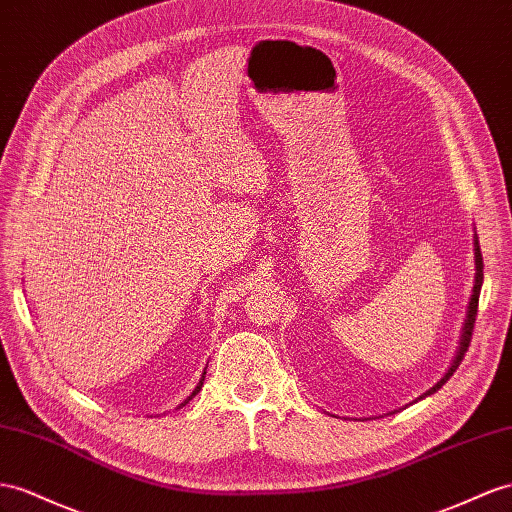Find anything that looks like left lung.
<instances>
[{
	"label": "left lung",
	"mask_w": 512,
	"mask_h": 512,
	"mask_svg": "<svg viewBox=\"0 0 512 512\" xmlns=\"http://www.w3.org/2000/svg\"><path fill=\"white\" fill-rule=\"evenodd\" d=\"M482 266H484V264H482L480 244H478V240H476V285H474V296H471L469 311H467V320H465V329H463L461 348H458V355H456V359H454V363H452V368L448 370V374H445L435 387L428 389V391L424 393V398L430 396V393H435L437 389H441L445 383L450 381V376L456 372L458 365H461V361H463V357H465V352H467V348H469V344H471V333H474V324H476V316H478V298H480V287H482Z\"/></svg>",
	"instance_id": "8db88e82"
}]
</instances>
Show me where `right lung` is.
<instances>
[{
    "label": "right lung",
    "mask_w": 512,
    "mask_h": 512,
    "mask_svg": "<svg viewBox=\"0 0 512 512\" xmlns=\"http://www.w3.org/2000/svg\"><path fill=\"white\" fill-rule=\"evenodd\" d=\"M203 381H205V376L201 378V383H199V385H196V389L192 391V396H196V393H199V391H201V387H203ZM192 396H190V398H192ZM190 398H188V400H190ZM188 400H186V402H188ZM186 402H183V404H186ZM183 404H181V406H183Z\"/></svg>",
    "instance_id": "add662e5"
}]
</instances>
